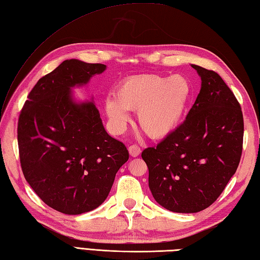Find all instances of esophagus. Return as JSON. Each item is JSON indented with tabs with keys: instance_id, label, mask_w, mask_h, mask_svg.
<instances>
[{
	"instance_id": "obj_1",
	"label": "esophagus",
	"mask_w": 260,
	"mask_h": 260,
	"mask_svg": "<svg viewBox=\"0 0 260 260\" xmlns=\"http://www.w3.org/2000/svg\"><path fill=\"white\" fill-rule=\"evenodd\" d=\"M128 152L132 157H137V156L141 154V148L138 147V145H131L128 147Z\"/></svg>"
}]
</instances>
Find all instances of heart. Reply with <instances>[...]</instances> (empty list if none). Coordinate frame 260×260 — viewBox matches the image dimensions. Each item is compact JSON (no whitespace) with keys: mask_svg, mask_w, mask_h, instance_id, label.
Instances as JSON below:
<instances>
[{"mask_svg":"<svg viewBox=\"0 0 260 260\" xmlns=\"http://www.w3.org/2000/svg\"><path fill=\"white\" fill-rule=\"evenodd\" d=\"M192 88L182 75H138L126 78L105 101V112L114 126L127 122L126 111H136L140 128L153 140L164 138L178 127Z\"/></svg>","mask_w":260,"mask_h":260,"instance_id":"b5f03b06","label":"heart"}]
</instances>
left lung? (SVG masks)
Masks as SVG:
<instances>
[{
    "label": "left lung",
    "instance_id": "1",
    "mask_svg": "<svg viewBox=\"0 0 260 260\" xmlns=\"http://www.w3.org/2000/svg\"><path fill=\"white\" fill-rule=\"evenodd\" d=\"M191 68L202 87L186 119L142 153L155 201L185 214L201 212L219 197L236 173L244 137L243 112L231 88L216 72Z\"/></svg>",
    "mask_w": 260,
    "mask_h": 260
}]
</instances>
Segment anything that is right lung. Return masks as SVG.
Listing matches in <instances>:
<instances>
[{
  "mask_svg": "<svg viewBox=\"0 0 260 260\" xmlns=\"http://www.w3.org/2000/svg\"><path fill=\"white\" fill-rule=\"evenodd\" d=\"M104 64L66 59L40 78L17 124L21 167L47 206L68 215L98 208L128 160L125 145L107 134L93 102H76L72 88L87 84Z\"/></svg>",
  "mask_w": 260,
  "mask_h": 260,
  "instance_id": "1",
  "label": "right lung"
}]
</instances>
